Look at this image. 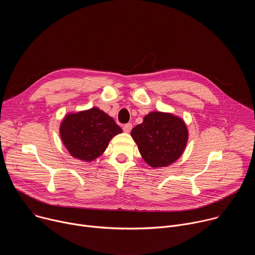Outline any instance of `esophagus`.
Returning a JSON list of instances; mask_svg holds the SVG:
<instances>
[{
    "label": "esophagus",
    "mask_w": 255,
    "mask_h": 255,
    "mask_svg": "<svg viewBox=\"0 0 255 255\" xmlns=\"http://www.w3.org/2000/svg\"><path fill=\"white\" fill-rule=\"evenodd\" d=\"M131 129H132V124H131V123H127V124H125V125L123 126V130H124L126 133H129V132L131 131Z\"/></svg>",
    "instance_id": "esophagus-1"
}]
</instances>
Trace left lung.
Listing matches in <instances>:
<instances>
[{"label":"left lung","instance_id":"left-lung-1","mask_svg":"<svg viewBox=\"0 0 255 255\" xmlns=\"http://www.w3.org/2000/svg\"><path fill=\"white\" fill-rule=\"evenodd\" d=\"M131 136L143 157L152 167H162L174 162L183 154L188 141L185 122L168 113L152 112L136 125Z\"/></svg>","mask_w":255,"mask_h":255}]
</instances>
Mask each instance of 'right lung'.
<instances>
[{"mask_svg":"<svg viewBox=\"0 0 255 255\" xmlns=\"http://www.w3.org/2000/svg\"><path fill=\"white\" fill-rule=\"evenodd\" d=\"M60 136L75 158L92 161L107 148L110 140L122 129L114 119L98 108L68 114L60 125Z\"/></svg>","mask_w":255,"mask_h":255,"instance_id":"obj_1","label":"right lung"}]
</instances>
